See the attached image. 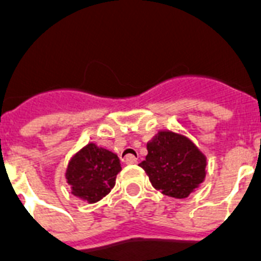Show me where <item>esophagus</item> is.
Listing matches in <instances>:
<instances>
[{
	"mask_svg": "<svg viewBox=\"0 0 261 261\" xmlns=\"http://www.w3.org/2000/svg\"><path fill=\"white\" fill-rule=\"evenodd\" d=\"M124 163H126V164H137V163H138V159H137L135 155L128 154V155H126V157H124Z\"/></svg>",
	"mask_w": 261,
	"mask_h": 261,
	"instance_id": "esophagus-1",
	"label": "esophagus"
}]
</instances>
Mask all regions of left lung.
I'll list each match as a JSON object with an SVG mask.
<instances>
[{"label": "left lung", "instance_id": "8db88e82", "mask_svg": "<svg viewBox=\"0 0 261 261\" xmlns=\"http://www.w3.org/2000/svg\"><path fill=\"white\" fill-rule=\"evenodd\" d=\"M151 186L172 198H187L206 176V159L190 139L171 131L159 133L147 143V155L139 164Z\"/></svg>", "mask_w": 261, "mask_h": 261}]
</instances>
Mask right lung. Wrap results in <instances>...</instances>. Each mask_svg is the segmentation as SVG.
Returning a JSON list of instances; mask_svg holds the SVG:
<instances>
[{
	"instance_id": "add662e5",
	"label": "right lung",
	"mask_w": 261,
	"mask_h": 261,
	"mask_svg": "<svg viewBox=\"0 0 261 261\" xmlns=\"http://www.w3.org/2000/svg\"><path fill=\"white\" fill-rule=\"evenodd\" d=\"M120 171L122 167L118 155L89 143L70 161L66 178L73 195L93 203L114 188L116 174Z\"/></svg>"
}]
</instances>
